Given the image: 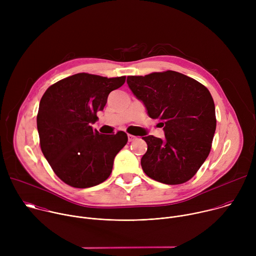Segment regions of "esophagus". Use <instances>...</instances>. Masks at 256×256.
<instances>
[{
    "label": "esophagus",
    "instance_id": "34e87169",
    "mask_svg": "<svg viewBox=\"0 0 256 256\" xmlns=\"http://www.w3.org/2000/svg\"><path fill=\"white\" fill-rule=\"evenodd\" d=\"M136 138V136H132V134H128V142H132V140H134Z\"/></svg>",
    "mask_w": 256,
    "mask_h": 256
}]
</instances>
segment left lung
<instances>
[{
    "label": "left lung",
    "mask_w": 256,
    "mask_h": 256,
    "mask_svg": "<svg viewBox=\"0 0 256 256\" xmlns=\"http://www.w3.org/2000/svg\"><path fill=\"white\" fill-rule=\"evenodd\" d=\"M128 85L153 120L161 122L165 140L142 136L148 149L144 172L165 184L192 179L208 158L216 120L212 97L202 84L175 70L128 76Z\"/></svg>",
    "instance_id": "1"
}]
</instances>
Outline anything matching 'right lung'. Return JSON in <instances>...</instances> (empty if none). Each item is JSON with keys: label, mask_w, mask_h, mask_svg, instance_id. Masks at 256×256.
I'll list each match as a JSON object with an SVG mask.
<instances>
[{"label": "right lung", "mask_w": 256, "mask_h": 256, "mask_svg": "<svg viewBox=\"0 0 256 256\" xmlns=\"http://www.w3.org/2000/svg\"><path fill=\"white\" fill-rule=\"evenodd\" d=\"M126 76L107 78L87 72L64 78L42 97L38 130L42 151L56 176L76 188L95 186L110 175L116 154L128 134H103L90 124L97 120L112 91Z\"/></svg>", "instance_id": "obj_1"}]
</instances>
